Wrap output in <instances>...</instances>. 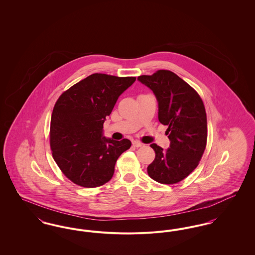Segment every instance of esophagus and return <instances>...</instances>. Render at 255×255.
<instances>
[{"label":"esophagus","mask_w":255,"mask_h":255,"mask_svg":"<svg viewBox=\"0 0 255 255\" xmlns=\"http://www.w3.org/2000/svg\"><path fill=\"white\" fill-rule=\"evenodd\" d=\"M133 145L134 146V147H142L144 144L141 143V142H139V141H137V140H134V141H133Z\"/></svg>","instance_id":"obj_1"}]
</instances>
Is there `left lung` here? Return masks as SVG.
I'll use <instances>...</instances> for the list:
<instances>
[{
  "label": "left lung",
  "mask_w": 255,
  "mask_h": 255,
  "mask_svg": "<svg viewBox=\"0 0 255 255\" xmlns=\"http://www.w3.org/2000/svg\"><path fill=\"white\" fill-rule=\"evenodd\" d=\"M137 80L151 89L158 103V121L167 125L170 146L151 144L155 159L147 167L154 181L173 184L185 179L198 166L205 152L207 123L204 102L198 93L176 73L159 70Z\"/></svg>",
  "instance_id": "1"
}]
</instances>
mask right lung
Masks as SVG:
<instances>
[{"instance_id": "1", "label": "right lung", "mask_w": 255, "mask_h": 255, "mask_svg": "<svg viewBox=\"0 0 255 255\" xmlns=\"http://www.w3.org/2000/svg\"><path fill=\"white\" fill-rule=\"evenodd\" d=\"M135 81L94 73L72 86L56 101L50 120L52 157L63 174L83 187H97L112 179L119 157L132 143L103 136V123L118 98Z\"/></svg>"}]
</instances>
